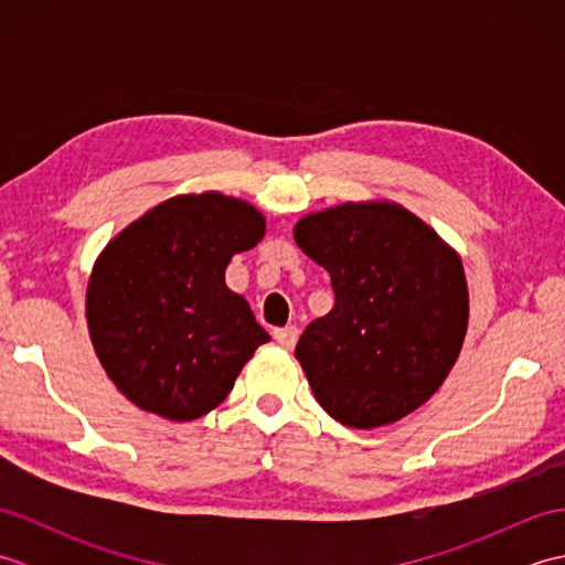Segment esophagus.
I'll list each match as a JSON object with an SVG mask.
<instances>
[{"instance_id":"34e87169","label":"esophagus","mask_w":565,"mask_h":565,"mask_svg":"<svg viewBox=\"0 0 565 565\" xmlns=\"http://www.w3.org/2000/svg\"><path fill=\"white\" fill-rule=\"evenodd\" d=\"M274 340L279 342L286 350H291L298 340V328L296 326H286V328H274Z\"/></svg>"}]
</instances>
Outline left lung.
Segmentation results:
<instances>
[{"instance_id": "8db88e82", "label": "left lung", "mask_w": 565, "mask_h": 565, "mask_svg": "<svg viewBox=\"0 0 565 565\" xmlns=\"http://www.w3.org/2000/svg\"><path fill=\"white\" fill-rule=\"evenodd\" d=\"M330 271L334 306L296 344L316 401L356 429L391 425L431 398L461 352V259L395 203H342L294 227Z\"/></svg>"}]
</instances>
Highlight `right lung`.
<instances>
[{
    "mask_svg": "<svg viewBox=\"0 0 565 565\" xmlns=\"http://www.w3.org/2000/svg\"><path fill=\"white\" fill-rule=\"evenodd\" d=\"M264 215L215 191L174 196L118 233L94 264L89 338L130 403L177 423L218 407L269 334L225 286Z\"/></svg>",
    "mask_w": 565,
    "mask_h": 565,
    "instance_id": "obj_1",
    "label": "right lung"
}]
</instances>
